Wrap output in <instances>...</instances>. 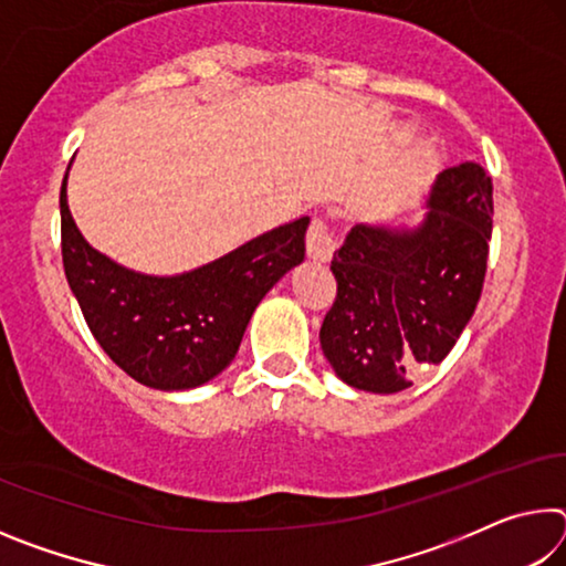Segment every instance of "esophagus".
Returning a JSON list of instances; mask_svg holds the SVG:
<instances>
[{"label":"esophagus","instance_id":"esophagus-1","mask_svg":"<svg viewBox=\"0 0 566 566\" xmlns=\"http://www.w3.org/2000/svg\"><path fill=\"white\" fill-rule=\"evenodd\" d=\"M334 247H337V242H334V237L329 234L327 222L314 217L310 229H306V254H310L314 262H329Z\"/></svg>","mask_w":566,"mask_h":566}]
</instances>
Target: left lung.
I'll return each mask as SVG.
<instances>
[{"instance_id":"obj_1","label":"left lung","mask_w":566,"mask_h":566,"mask_svg":"<svg viewBox=\"0 0 566 566\" xmlns=\"http://www.w3.org/2000/svg\"><path fill=\"white\" fill-rule=\"evenodd\" d=\"M417 229L357 224L334 252L324 357L354 389L395 395L442 361L472 319L492 239V177L464 161L437 177Z\"/></svg>"}]
</instances>
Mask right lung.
Instances as JSON below:
<instances>
[{
  "mask_svg": "<svg viewBox=\"0 0 566 566\" xmlns=\"http://www.w3.org/2000/svg\"><path fill=\"white\" fill-rule=\"evenodd\" d=\"M62 262L99 347L139 385L181 391L229 367L256 304L304 260L310 217L282 224L199 270L149 276L112 262L76 229L60 191Z\"/></svg>",
  "mask_w": 566,
  "mask_h": 566,
  "instance_id": "add662e5",
  "label": "right lung"
}]
</instances>
